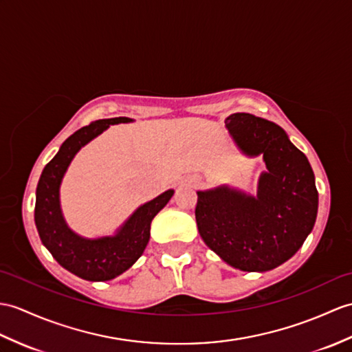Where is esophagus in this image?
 Here are the masks:
<instances>
[{
    "mask_svg": "<svg viewBox=\"0 0 352 352\" xmlns=\"http://www.w3.org/2000/svg\"><path fill=\"white\" fill-rule=\"evenodd\" d=\"M190 184H192L193 187L199 186V184H201V179H199V178H192V179H190Z\"/></svg>",
    "mask_w": 352,
    "mask_h": 352,
    "instance_id": "34e87169",
    "label": "esophagus"
}]
</instances>
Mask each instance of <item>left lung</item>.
<instances>
[{"label": "left lung", "instance_id": "obj_1", "mask_svg": "<svg viewBox=\"0 0 352 352\" xmlns=\"http://www.w3.org/2000/svg\"><path fill=\"white\" fill-rule=\"evenodd\" d=\"M236 146L263 154L256 196L228 186L198 192L195 216L204 243L243 272H268L303 246L318 213L315 175L307 157L274 122L236 112L225 120Z\"/></svg>", "mask_w": 352, "mask_h": 352}]
</instances>
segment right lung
Instances as JSON below:
<instances>
[{"mask_svg": "<svg viewBox=\"0 0 352 352\" xmlns=\"http://www.w3.org/2000/svg\"><path fill=\"white\" fill-rule=\"evenodd\" d=\"M130 121L133 120L127 117L97 120L76 130L63 142L60 151L45 166L38 179L34 220L40 240L56 263L80 279L111 280L132 267L148 244L151 220L174 195L170 189L144 204L111 236L84 239L65 223L60 207V186L70 162L85 144L99 136L109 124Z\"/></svg>", "mask_w": 352, "mask_h": 352, "instance_id": "right-lung-1", "label": "right lung"}]
</instances>
